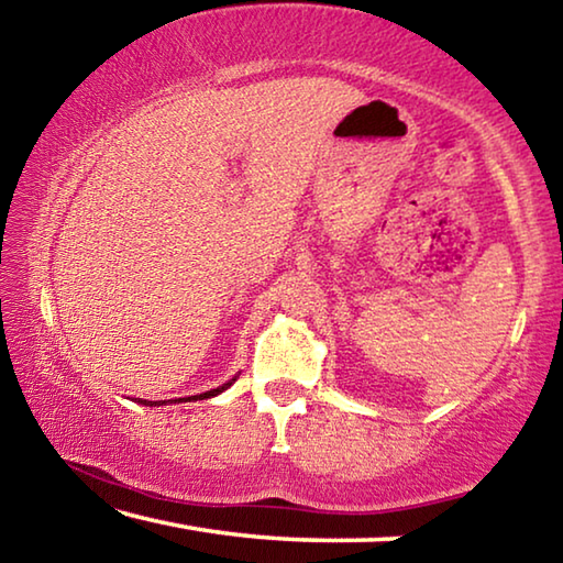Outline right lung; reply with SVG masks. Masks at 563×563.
I'll use <instances>...</instances> for the list:
<instances>
[{
    "mask_svg": "<svg viewBox=\"0 0 563 563\" xmlns=\"http://www.w3.org/2000/svg\"><path fill=\"white\" fill-rule=\"evenodd\" d=\"M235 383V379H231V383H225V385H221V387H216V389H208V393H203V395H194V397H188V399H208V397H216V395H221L223 393V389H228V387H231ZM139 402L141 405H148L146 402V399H139ZM168 402H180V399H168ZM156 405V402H154ZM154 405H151V407H154ZM161 405H166V399H164V402H161Z\"/></svg>",
    "mask_w": 563,
    "mask_h": 563,
    "instance_id": "obj_1",
    "label": "right lung"
}]
</instances>
